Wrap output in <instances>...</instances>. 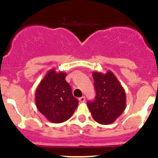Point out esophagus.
I'll use <instances>...</instances> for the list:
<instances>
[{"mask_svg": "<svg viewBox=\"0 0 158 158\" xmlns=\"http://www.w3.org/2000/svg\"><path fill=\"white\" fill-rule=\"evenodd\" d=\"M79 102H85V98L84 96H82L81 98H79Z\"/></svg>", "mask_w": 158, "mask_h": 158, "instance_id": "1", "label": "esophagus"}]
</instances>
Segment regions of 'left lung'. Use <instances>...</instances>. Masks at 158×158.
Listing matches in <instances>:
<instances>
[{
  "mask_svg": "<svg viewBox=\"0 0 158 158\" xmlns=\"http://www.w3.org/2000/svg\"><path fill=\"white\" fill-rule=\"evenodd\" d=\"M95 98L87 106L94 120L102 125L113 123L126 107L125 89L111 71L93 72Z\"/></svg>",
  "mask_w": 158,
  "mask_h": 158,
  "instance_id": "1",
  "label": "left lung"
}]
</instances>
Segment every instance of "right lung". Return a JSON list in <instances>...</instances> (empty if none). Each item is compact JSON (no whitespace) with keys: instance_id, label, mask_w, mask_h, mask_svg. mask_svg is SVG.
Instances as JSON below:
<instances>
[{"instance_id":"1","label":"right lung","mask_w":158,"mask_h":158,"mask_svg":"<svg viewBox=\"0 0 158 158\" xmlns=\"http://www.w3.org/2000/svg\"><path fill=\"white\" fill-rule=\"evenodd\" d=\"M66 76V73L50 69L35 92L36 108L52 123H62L70 118L79 104Z\"/></svg>"}]
</instances>
